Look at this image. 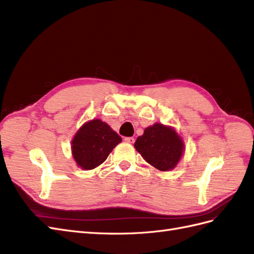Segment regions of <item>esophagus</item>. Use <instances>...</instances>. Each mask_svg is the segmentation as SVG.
<instances>
[{"label": "esophagus", "instance_id": "obj_1", "mask_svg": "<svg viewBox=\"0 0 254 254\" xmlns=\"http://www.w3.org/2000/svg\"><path fill=\"white\" fill-rule=\"evenodd\" d=\"M125 142H127V143H129V144H133L134 143V139L133 137H125Z\"/></svg>", "mask_w": 254, "mask_h": 254}]
</instances>
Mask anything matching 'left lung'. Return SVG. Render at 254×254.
Masks as SVG:
<instances>
[{
  "instance_id": "left-lung-1",
  "label": "left lung",
  "mask_w": 254,
  "mask_h": 254,
  "mask_svg": "<svg viewBox=\"0 0 254 254\" xmlns=\"http://www.w3.org/2000/svg\"><path fill=\"white\" fill-rule=\"evenodd\" d=\"M134 148L146 162L161 172L172 171L183 156L184 142L175 128L156 123L145 128L137 137Z\"/></svg>"
}]
</instances>
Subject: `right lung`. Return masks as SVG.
Here are the masks:
<instances>
[{
  "label": "right lung",
  "instance_id": "obj_1",
  "mask_svg": "<svg viewBox=\"0 0 254 254\" xmlns=\"http://www.w3.org/2000/svg\"><path fill=\"white\" fill-rule=\"evenodd\" d=\"M122 137L99 119L89 121L77 130L72 140V156L78 167L93 170L108 158Z\"/></svg>",
  "mask_w": 254,
  "mask_h": 254
}]
</instances>
